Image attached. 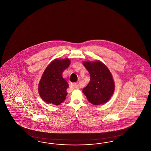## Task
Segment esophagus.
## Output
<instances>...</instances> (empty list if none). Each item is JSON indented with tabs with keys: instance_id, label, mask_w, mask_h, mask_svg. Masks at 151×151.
<instances>
[{
	"instance_id": "esophagus-1",
	"label": "esophagus",
	"mask_w": 151,
	"mask_h": 151,
	"mask_svg": "<svg viewBox=\"0 0 151 151\" xmlns=\"http://www.w3.org/2000/svg\"><path fill=\"white\" fill-rule=\"evenodd\" d=\"M78 86H79V85H78V83H72V84H71V88H73V89H76V88H78Z\"/></svg>"
}]
</instances>
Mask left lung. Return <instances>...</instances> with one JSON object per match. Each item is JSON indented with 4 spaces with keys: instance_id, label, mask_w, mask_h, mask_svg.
I'll return each mask as SVG.
<instances>
[{
    "instance_id": "1",
    "label": "left lung",
    "mask_w": 151,
    "mask_h": 151,
    "mask_svg": "<svg viewBox=\"0 0 151 151\" xmlns=\"http://www.w3.org/2000/svg\"><path fill=\"white\" fill-rule=\"evenodd\" d=\"M90 74V81L83 89L87 100L94 105L105 104L114 91V83L108 67L100 61L84 62Z\"/></svg>"
}]
</instances>
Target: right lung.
Listing matches in <instances>:
<instances>
[{"mask_svg":"<svg viewBox=\"0 0 151 151\" xmlns=\"http://www.w3.org/2000/svg\"><path fill=\"white\" fill-rule=\"evenodd\" d=\"M70 65L69 59H55L43 72L38 91L42 99L47 104L58 105L65 100L68 84L62 73Z\"/></svg>","mask_w":151,"mask_h":151,"instance_id":"add662e5","label":"right lung"}]
</instances>
